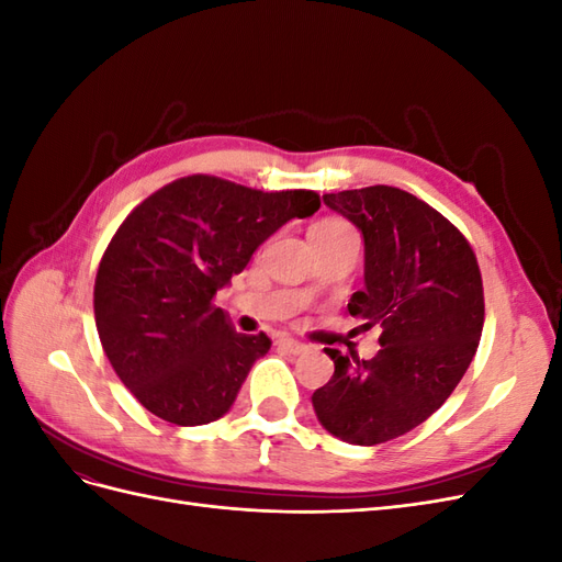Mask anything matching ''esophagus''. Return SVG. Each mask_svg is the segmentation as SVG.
Wrapping results in <instances>:
<instances>
[{
    "label": "esophagus",
    "mask_w": 562,
    "mask_h": 562,
    "mask_svg": "<svg viewBox=\"0 0 562 562\" xmlns=\"http://www.w3.org/2000/svg\"><path fill=\"white\" fill-rule=\"evenodd\" d=\"M277 342H279V347H283L285 351H291V353H302L304 349H307V347H304L302 342H297V339H293V337H279Z\"/></svg>",
    "instance_id": "34e87169"
}]
</instances>
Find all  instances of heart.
<instances>
[{
	"label": "heart",
	"mask_w": 562,
	"mask_h": 562,
	"mask_svg": "<svg viewBox=\"0 0 562 562\" xmlns=\"http://www.w3.org/2000/svg\"><path fill=\"white\" fill-rule=\"evenodd\" d=\"M312 232H353L345 220H337V217H328V220H321L312 227Z\"/></svg>",
	"instance_id": "b5f03b06"
}]
</instances>
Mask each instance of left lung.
Segmentation results:
<instances>
[{"instance_id": "8db88e82", "label": "left lung", "mask_w": 562, "mask_h": 562, "mask_svg": "<svg viewBox=\"0 0 562 562\" xmlns=\"http://www.w3.org/2000/svg\"><path fill=\"white\" fill-rule=\"evenodd\" d=\"M361 229L366 288L349 314L382 330L370 361L326 349L335 372L314 391L318 422L353 446H378L431 417L464 378L481 342L485 297L467 236L398 187L323 194Z\"/></svg>"}]
</instances>
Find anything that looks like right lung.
<instances>
[{
	"label": "right lung",
	"mask_w": 562,
	"mask_h": 562,
	"mask_svg": "<svg viewBox=\"0 0 562 562\" xmlns=\"http://www.w3.org/2000/svg\"><path fill=\"white\" fill-rule=\"evenodd\" d=\"M318 206L312 190L196 173L126 215L100 258L93 312L114 372L151 415L199 427L229 411L271 339L236 333L215 295L281 225Z\"/></svg>",
	"instance_id": "add662e5"
}]
</instances>
